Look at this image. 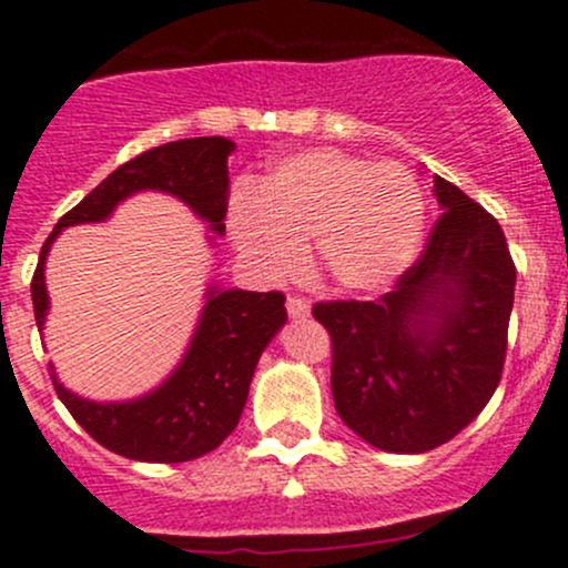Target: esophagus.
<instances>
[{"label":"esophagus","instance_id":"1","mask_svg":"<svg viewBox=\"0 0 568 568\" xmlns=\"http://www.w3.org/2000/svg\"><path fill=\"white\" fill-rule=\"evenodd\" d=\"M285 311H288L291 318L311 316V305H307L305 300H300V296H288V302H285Z\"/></svg>","mask_w":568,"mask_h":568}]
</instances>
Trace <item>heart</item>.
Wrapping results in <instances>:
<instances>
[{
    "instance_id": "b5f03b06",
    "label": "heart",
    "mask_w": 568,
    "mask_h": 568,
    "mask_svg": "<svg viewBox=\"0 0 568 568\" xmlns=\"http://www.w3.org/2000/svg\"><path fill=\"white\" fill-rule=\"evenodd\" d=\"M426 200L398 162L318 148L274 164L231 214L239 255L268 280L285 277L305 244L311 272L346 294L393 283L417 257Z\"/></svg>"
}]
</instances>
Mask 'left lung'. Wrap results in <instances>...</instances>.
Returning <instances> with one entry per match:
<instances>
[{
  "label": "left lung",
  "mask_w": 568,
  "mask_h": 568,
  "mask_svg": "<svg viewBox=\"0 0 568 568\" xmlns=\"http://www.w3.org/2000/svg\"><path fill=\"white\" fill-rule=\"evenodd\" d=\"M443 216L423 255L376 302H318L332 337V398L357 437L426 454L478 417L500 385L514 268L503 227L434 175Z\"/></svg>",
  "instance_id": "obj_1"
}]
</instances>
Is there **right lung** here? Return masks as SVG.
<instances>
[{
  "label": "right lung",
  "instance_id": "obj_1",
  "mask_svg": "<svg viewBox=\"0 0 568 568\" xmlns=\"http://www.w3.org/2000/svg\"><path fill=\"white\" fill-rule=\"evenodd\" d=\"M236 151L225 136H194L168 142L140 153L106 175L88 197L73 205L54 225L40 250L32 277V305L38 329L49 313L45 291V255L65 227L104 222L123 200L136 192H164L186 203L194 216L216 236H225L227 156ZM214 239V236H209ZM288 321L285 296L280 291H222L209 285L186 354L156 390L131 400H90L60 385L51 368V382L73 420L99 445L134 462L175 464L211 454L236 428L247 404L250 382L263 348Z\"/></svg>",
  "mask_w": 568,
  "mask_h": 568
}]
</instances>
